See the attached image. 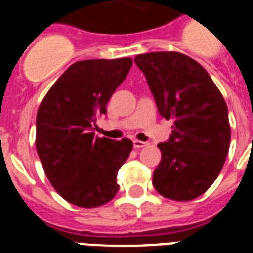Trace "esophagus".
<instances>
[{"mask_svg":"<svg viewBox=\"0 0 253 253\" xmlns=\"http://www.w3.org/2000/svg\"><path fill=\"white\" fill-rule=\"evenodd\" d=\"M134 148L135 149H141V148H143V146H146V145H148V142H143V141H138V139H135V141H134Z\"/></svg>","mask_w":253,"mask_h":253,"instance_id":"34e87169","label":"esophagus"}]
</instances>
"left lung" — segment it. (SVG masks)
<instances>
[{"instance_id": "1", "label": "left lung", "mask_w": 253, "mask_h": 253, "mask_svg": "<svg viewBox=\"0 0 253 253\" xmlns=\"http://www.w3.org/2000/svg\"><path fill=\"white\" fill-rule=\"evenodd\" d=\"M160 115L173 119L172 134L159 143L161 161L153 186L173 201H192L211 186L230 143L228 107L209 73L184 54L137 55Z\"/></svg>"}]
</instances>
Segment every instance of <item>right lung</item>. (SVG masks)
I'll return each mask as SVG.
<instances>
[{"mask_svg":"<svg viewBox=\"0 0 253 253\" xmlns=\"http://www.w3.org/2000/svg\"><path fill=\"white\" fill-rule=\"evenodd\" d=\"M131 65V58L73 63L38 110V156L52 187L72 205L101 206L119 190L116 175L132 142L94 137L93 126Z\"/></svg>","mask_w":253,"mask_h":253,"instance_id":"1","label":"right lung"}]
</instances>
